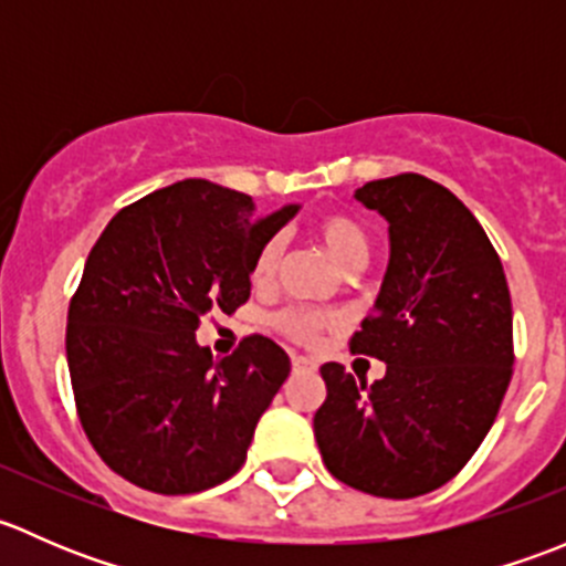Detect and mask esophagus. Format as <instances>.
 Here are the masks:
<instances>
[{
  "instance_id": "1",
  "label": "esophagus",
  "mask_w": 566,
  "mask_h": 566,
  "mask_svg": "<svg viewBox=\"0 0 566 566\" xmlns=\"http://www.w3.org/2000/svg\"><path fill=\"white\" fill-rule=\"evenodd\" d=\"M293 369L295 373H312V369H317V364L306 356H293Z\"/></svg>"
}]
</instances>
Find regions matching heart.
Wrapping results in <instances>:
<instances>
[{"mask_svg": "<svg viewBox=\"0 0 566 566\" xmlns=\"http://www.w3.org/2000/svg\"><path fill=\"white\" fill-rule=\"evenodd\" d=\"M315 235L342 271H361L369 256V235L353 216L323 213L315 221ZM282 254V238H271L265 247L256 251L254 262H251V284L254 287H268L276 279ZM331 323H334V317L317 310H306V306H290V310H282L273 317V325L293 342H301V345H315L319 331L328 328Z\"/></svg>", "mask_w": 566, "mask_h": 566, "instance_id": "b5f03b06", "label": "heart"}]
</instances>
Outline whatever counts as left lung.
Listing matches in <instances>:
<instances>
[{"instance_id":"1","label":"left lung","mask_w":566,"mask_h":566,"mask_svg":"<svg viewBox=\"0 0 566 566\" xmlns=\"http://www.w3.org/2000/svg\"><path fill=\"white\" fill-rule=\"evenodd\" d=\"M389 221L375 312L350 339L386 375L367 386L323 364L315 438L339 482L416 499L458 476L499 416L512 378V298L493 243L441 182L397 175L356 188Z\"/></svg>"}]
</instances>
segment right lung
Instances as JSON below:
<instances>
[{"instance_id":"1","label":"right lung","mask_w":566,"mask_h":566,"mask_svg":"<svg viewBox=\"0 0 566 566\" xmlns=\"http://www.w3.org/2000/svg\"><path fill=\"white\" fill-rule=\"evenodd\" d=\"M301 205L256 216L251 197L180 180L119 210L67 310V369L101 460L136 488L186 495L227 482L290 375L268 336L213 358L199 319L251 293V262Z\"/></svg>"}]
</instances>
